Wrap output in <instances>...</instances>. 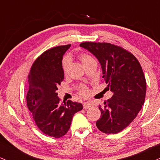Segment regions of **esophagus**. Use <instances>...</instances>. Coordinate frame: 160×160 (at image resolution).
<instances>
[{
    "instance_id": "esophagus-1",
    "label": "esophagus",
    "mask_w": 160,
    "mask_h": 160,
    "mask_svg": "<svg viewBox=\"0 0 160 160\" xmlns=\"http://www.w3.org/2000/svg\"><path fill=\"white\" fill-rule=\"evenodd\" d=\"M92 106V104L91 102H84L83 104V107L84 109H88V108H89L90 107Z\"/></svg>"
}]
</instances>
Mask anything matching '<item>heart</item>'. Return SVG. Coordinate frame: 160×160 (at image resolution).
Listing matches in <instances>:
<instances>
[{"label":"heart","mask_w":160,"mask_h":160,"mask_svg":"<svg viewBox=\"0 0 160 160\" xmlns=\"http://www.w3.org/2000/svg\"><path fill=\"white\" fill-rule=\"evenodd\" d=\"M79 59L80 61H82V64L84 65L86 64V63H88V62L90 61H93V58L91 57V55H89V54H81L79 55ZM69 63H70V59H69V58L68 57H66L63 58V71L64 72H67V69H68V67L69 65ZM79 92L83 96H87L88 93V89L86 88V87H84V86H81L80 89H79Z\"/></svg>","instance_id":"heart-1"}]
</instances>
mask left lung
Returning a JSON list of instances; mask_svg holds the SVG:
<instances>
[{"label":"left lung","instance_id":"1","mask_svg":"<svg viewBox=\"0 0 160 160\" xmlns=\"http://www.w3.org/2000/svg\"><path fill=\"white\" fill-rule=\"evenodd\" d=\"M80 46L97 58L102 78L113 96L99 106L101 118L96 123L101 132L116 134L124 129L142 109L146 80L136 58L121 47L107 42H84Z\"/></svg>","mask_w":160,"mask_h":160}]
</instances>
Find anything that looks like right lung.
<instances>
[{
    "instance_id": "1",
    "label": "right lung",
    "mask_w": 160,
    "mask_h": 160,
    "mask_svg": "<svg viewBox=\"0 0 160 160\" xmlns=\"http://www.w3.org/2000/svg\"><path fill=\"white\" fill-rule=\"evenodd\" d=\"M71 45L54 47L34 61L28 75L27 105L36 124L44 134L54 138L66 135L73 115L83 108L82 103L61 102L58 86L64 79L62 60Z\"/></svg>"
}]
</instances>
